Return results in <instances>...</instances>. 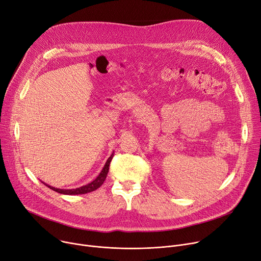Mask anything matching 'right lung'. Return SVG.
Masks as SVG:
<instances>
[{
    "mask_svg": "<svg viewBox=\"0 0 261 261\" xmlns=\"http://www.w3.org/2000/svg\"><path fill=\"white\" fill-rule=\"evenodd\" d=\"M113 155L114 153H112L110 155V157L107 159L104 168L102 169L101 173L99 174V176L94 179L93 181H91L90 183L86 184V185H83L81 187H78V188H73V189H61V188H56V187H53L49 184H45L44 182H42L45 186H48L49 188H51L52 191L54 192H57L59 194H62V195H83V194H87V193H90V192H93L96 191V189H98L105 181L106 177H107V174H108V171H109V164L113 158Z\"/></svg>",
    "mask_w": 261,
    "mask_h": 261,
    "instance_id": "add662e5",
    "label": "right lung"
}]
</instances>
